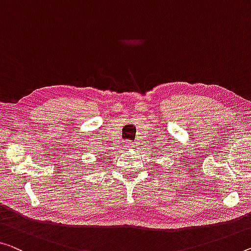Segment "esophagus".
Wrapping results in <instances>:
<instances>
[{"mask_svg":"<svg viewBox=\"0 0 251 251\" xmlns=\"http://www.w3.org/2000/svg\"><path fill=\"white\" fill-rule=\"evenodd\" d=\"M126 147L128 149H132V148H134V144H133V142H128Z\"/></svg>","mask_w":251,"mask_h":251,"instance_id":"esophagus-1","label":"esophagus"}]
</instances>
